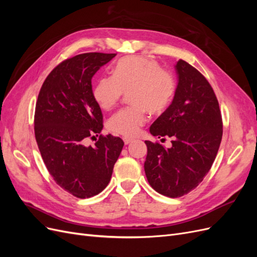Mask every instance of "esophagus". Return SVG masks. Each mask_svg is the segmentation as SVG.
<instances>
[{"label":"esophagus","instance_id":"1","mask_svg":"<svg viewBox=\"0 0 257 257\" xmlns=\"http://www.w3.org/2000/svg\"><path fill=\"white\" fill-rule=\"evenodd\" d=\"M123 142L125 145H128L130 143L133 142V138H130V137H123Z\"/></svg>","mask_w":257,"mask_h":257}]
</instances>
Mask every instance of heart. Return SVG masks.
<instances>
[{"label": "heart", "mask_w": 257, "mask_h": 257, "mask_svg": "<svg viewBox=\"0 0 257 257\" xmlns=\"http://www.w3.org/2000/svg\"><path fill=\"white\" fill-rule=\"evenodd\" d=\"M128 93L133 104L115 112L107 121L112 133L133 137L146 123L147 111L159 114L172 103L176 93L173 74L162 69L159 62L148 57H124L116 62L113 76H102L93 87V98L104 110H111Z\"/></svg>", "instance_id": "heart-1"}]
</instances>
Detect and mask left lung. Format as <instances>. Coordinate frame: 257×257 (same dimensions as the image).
<instances>
[{"label":"left lung","mask_w":257,"mask_h":257,"mask_svg":"<svg viewBox=\"0 0 257 257\" xmlns=\"http://www.w3.org/2000/svg\"><path fill=\"white\" fill-rule=\"evenodd\" d=\"M176 69L178 85L173 103L150 127L153 136L172 137V147L145 142L148 182L172 198L190 193L204 180L223 135L219 102L205 76L183 60L177 62Z\"/></svg>","instance_id":"8db88e82"}]
</instances>
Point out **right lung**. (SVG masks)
I'll use <instances>...</instances> for the list:
<instances>
[{
  "label": "right lung",
  "instance_id": "add662e5",
  "mask_svg": "<svg viewBox=\"0 0 257 257\" xmlns=\"http://www.w3.org/2000/svg\"><path fill=\"white\" fill-rule=\"evenodd\" d=\"M114 57L89 52L62 61L37 97L34 132L43 161L56 183L77 198L106 188L124 146L120 137L100 134L103 113L92 94V77ZM94 135L96 145L85 146Z\"/></svg>",
  "mask_w": 257,
  "mask_h": 257
}]
</instances>
